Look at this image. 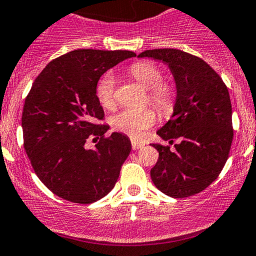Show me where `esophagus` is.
I'll use <instances>...</instances> for the list:
<instances>
[{
    "mask_svg": "<svg viewBox=\"0 0 256 256\" xmlns=\"http://www.w3.org/2000/svg\"><path fill=\"white\" fill-rule=\"evenodd\" d=\"M131 146H132V150H140V148H142V147H144V144H141V142H138V141H136V140H132V141H131Z\"/></svg>",
    "mask_w": 256,
    "mask_h": 256,
    "instance_id": "34e87169",
    "label": "esophagus"
}]
</instances>
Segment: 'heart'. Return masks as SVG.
<instances>
[{
	"instance_id": "obj_1",
	"label": "heart",
	"mask_w": 256,
	"mask_h": 256,
	"mask_svg": "<svg viewBox=\"0 0 256 256\" xmlns=\"http://www.w3.org/2000/svg\"><path fill=\"white\" fill-rule=\"evenodd\" d=\"M128 74L142 87L148 90V102L160 114L170 112L176 102L174 88L163 82V72L150 61H138L128 67ZM96 99L100 106L108 110L116 106V80L114 74L108 72L96 84ZM156 115L150 109H125L112 118V126L115 131L140 138L142 134L153 126Z\"/></svg>"
}]
</instances>
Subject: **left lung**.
Masks as SVG:
<instances>
[{
  "mask_svg": "<svg viewBox=\"0 0 256 256\" xmlns=\"http://www.w3.org/2000/svg\"><path fill=\"white\" fill-rule=\"evenodd\" d=\"M138 58L168 64L176 84L172 119L157 131L173 144L152 146L160 153L150 169L153 184L166 195L182 198L205 190L220 176L233 141L232 104L220 74L202 58L178 49L146 50Z\"/></svg>",
  "mask_w": 256,
  "mask_h": 256,
  "instance_id": "1",
  "label": "left lung"
}]
</instances>
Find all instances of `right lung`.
Returning <instances> with one entry per match:
<instances>
[{"instance_id":"add662e5","label":"right lung","mask_w":256,"mask_h":256,"mask_svg":"<svg viewBox=\"0 0 256 256\" xmlns=\"http://www.w3.org/2000/svg\"><path fill=\"white\" fill-rule=\"evenodd\" d=\"M136 56L128 50L80 49L46 64L34 80L22 114L24 148L42 184L67 201L96 202L112 192L130 154L128 137L112 132L96 99L104 72ZM98 139L96 148L85 142Z\"/></svg>"}]
</instances>
